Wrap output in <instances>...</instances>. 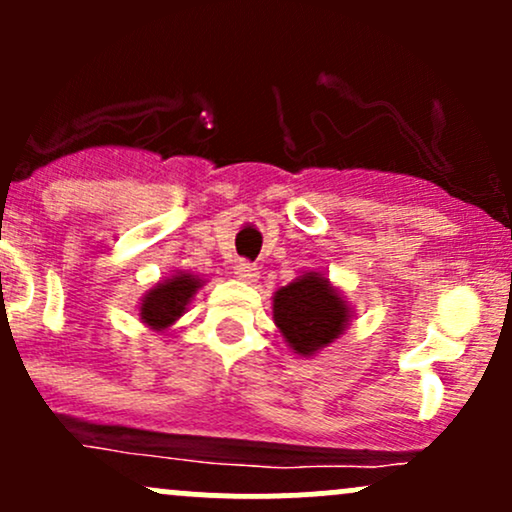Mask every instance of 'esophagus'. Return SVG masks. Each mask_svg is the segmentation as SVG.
<instances>
[{
    "label": "esophagus",
    "mask_w": 512,
    "mask_h": 512,
    "mask_svg": "<svg viewBox=\"0 0 512 512\" xmlns=\"http://www.w3.org/2000/svg\"><path fill=\"white\" fill-rule=\"evenodd\" d=\"M236 276L240 281H248V284H255L257 279H260V272H257V267L248 260H240L236 264Z\"/></svg>",
    "instance_id": "esophagus-1"
}]
</instances>
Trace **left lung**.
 Segmentation results:
<instances>
[{"mask_svg":"<svg viewBox=\"0 0 512 512\" xmlns=\"http://www.w3.org/2000/svg\"><path fill=\"white\" fill-rule=\"evenodd\" d=\"M274 325L298 356H315L342 337L351 305L320 272H305L274 293Z\"/></svg>","mask_w":512,"mask_h":512,"instance_id":"1","label":"left lung"}]
</instances>
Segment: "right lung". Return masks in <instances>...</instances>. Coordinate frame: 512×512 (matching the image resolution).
<instances>
[{
  "instance_id": "obj_1",
  "label": "right lung",
  "mask_w": 512,
  "mask_h": 512,
  "mask_svg": "<svg viewBox=\"0 0 512 512\" xmlns=\"http://www.w3.org/2000/svg\"><path fill=\"white\" fill-rule=\"evenodd\" d=\"M202 286L204 279L190 272H175L168 279L158 281L156 286H151L144 293L142 305H139V320L154 332L168 330L170 325H175L178 317H182Z\"/></svg>"
}]
</instances>
